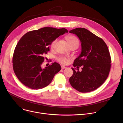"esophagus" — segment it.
Here are the masks:
<instances>
[{
  "label": "esophagus",
  "mask_w": 123,
  "mask_h": 123,
  "mask_svg": "<svg viewBox=\"0 0 123 123\" xmlns=\"http://www.w3.org/2000/svg\"><path fill=\"white\" fill-rule=\"evenodd\" d=\"M61 68H62V69H64V68H67V67H65V66H64L62 65V66H61Z\"/></svg>",
  "instance_id": "34e87169"
}]
</instances>
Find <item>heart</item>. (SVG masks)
<instances>
[{
    "mask_svg": "<svg viewBox=\"0 0 123 123\" xmlns=\"http://www.w3.org/2000/svg\"><path fill=\"white\" fill-rule=\"evenodd\" d=\"M67 40L68 41V43L70 45V46H72L74 45H77L79 46V41L78 38L74 36H72V35H70L67 37ZM57 39L55 40L53 42H52L51 44V48H54ZM56 59L58 62L59 63L62 64H67L68 62V59L64 55H59L58 57H57Z\"/></svg>",
    "mask_w": 123,
    "mask_h": 123,
    "instance_id": "obj_1",
    "label": "heart"
}]
</instances>
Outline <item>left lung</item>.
Returning a JSON list of instances; mask_svg holds the SVG:
<instances>
[{"label": "left lung", "instance_id": "obj_1", "mask_svg": "<svg viewBox=\"0 0 123 123\" xmlns=\"http://www.w3.org/2000/svg\"><path fill=\"white\" fill-rule=\"evenodd\" d=\"M69 32L76 34L81 43V52L74 61L73 66L76 68H72L74 74L69 83L79 92L93 91L106 81L110 71L111 61L108 46L102 38L85 28Z\"/></svg>", "mask_w": 123, "mask_h": 123}]
</instances>
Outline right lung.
Returning a JSON list of instances; mask_svg holds the SVG:
<instances>
[{
    "instance_id": "obj_1",
    "label": "right lung",
    "mask_w": 123,
    "mask_h": 123,
    "mask_svg": "<svg viewBox=\"0 0 123 123\" xmlns=\"http://www.w3.org/2000/svg\"><path fill=\"white\" fill-rule=\"evenodd\" d=\"M68 32L65 28L44 27L29 31L20 38L14 50L12 66L15 74L24 85L38 90L50 84L61 66L54 62L42 68L44 56L49 50V45Z\"/></svg>"
}]
</instances>
